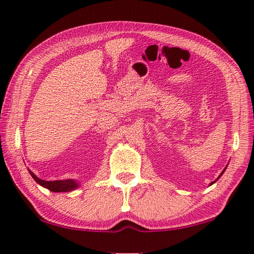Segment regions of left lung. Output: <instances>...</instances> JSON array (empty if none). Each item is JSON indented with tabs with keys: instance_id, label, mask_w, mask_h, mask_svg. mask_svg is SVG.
<instances>
[{
	"instance_id": "8db88e82",
	"label": "left lung",
	"mask_w": 254,
	"mask_h": 254,
	"mask_svg": "<svg viewBox=\"0 0 254 254\" xmlns=\"http://www.w3.org/2000/svg\"><path fill=\"white\" fill-rule=\"evenodd\" d=\"M225 169H227V167H225V168H224V170H223V171H222V172H221V174L219 175V178H218V179H216V180H215V181H213V182H211V183H210V186H212V184H213V183H215L216 181H218V180L220 179V177H221V175H222V174L224 173V171H225Z\"/></svg>"
}]
</instances>
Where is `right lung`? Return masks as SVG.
<instances>
[{
    "mask_svg": "<svg viewBox=\"0 0 254 254\" xmlns=\"http://www.w3.org/2000/svg\"><path fill=\"white\" fill-rule=\"evenodd\" d=\"M29 172L36 183H39L40 186H42L43 188L48 189V190L52 192H71L73 190H75L76 188H79L80 186L75 180H72V179L55 180V181H44V180H41L40 178L36 177V175L32 171H30V170Z\"/></svg>",
    "mask_w": 254,
    "mask_h": 254,
    "instance_id": "add662e5",
    "label": "right lung"
}]
</instances>
